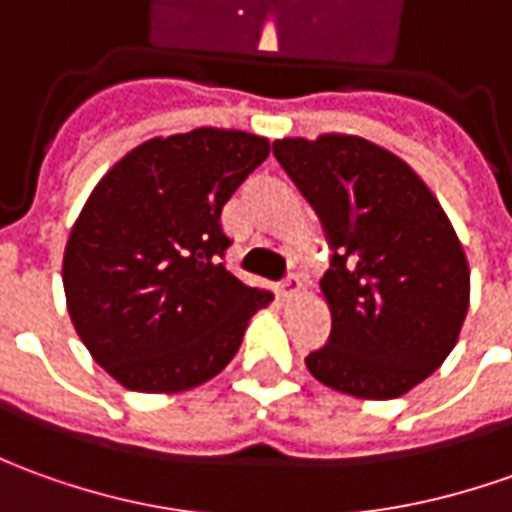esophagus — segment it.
Segmentation results:
<instances>
[{
    "mask_svg": "<svg viewBox=\"0 0 512 512\" xmlns=\"http://www.w3.org/2000/svg\"><path fill=\"white\" fill-rule=\"evenodd\" d=\"M274 291H277V297H280L283 302L294 300V297H297V294L302 291V280L297 277V274H288L283 283H277V288H274Z\"/></svg>",
    "mask_w": 512,
    "mask_h": 512,
    "instance_id": "34e87169",
    "label": "esophagus"
}]
</instances>
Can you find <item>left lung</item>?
Listing matches in <instances>:
<instances>
[{
    "mask_svg": "<svg viewBox=\"0 0 512 512\" xmlns=\"http://www.w3.org/2000/svg\"><path fill=\"white\" fill-rule=\"evenodd\" d=\"M274 156L333 249L319 283L333 328L308 370L344 395L401 398L460 339L471 271L457 232L415 170L367 139H277Z\"/></svg>",
    "mask_w": 512,
    "mask_h": 512,
    "instance_id": "8db88e82",
    "label": "left lung"
}]
</instances>
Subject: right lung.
<instances>
[{"label": "right lung", "instance_id": "right-lung-1", "mask_svg": "<svg viewBox=\"0 0 512 512\" xmlns=\"http://www.w3.org/2000/svg\"><path fill=\"white\" fill-rule=\"evenodd\" d=\"M269 139L196 128L137 145L97 182L64 252L66 308L106 373L134 392H184L227 367L269 291L221 263V210Z\"/></svg>", "mask_w": 512, "mask_h": 512}]
</instances>
